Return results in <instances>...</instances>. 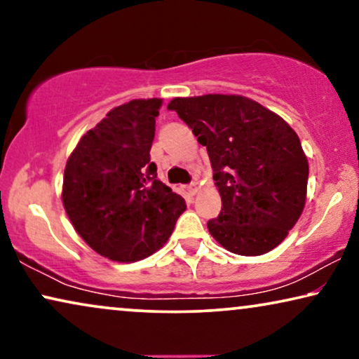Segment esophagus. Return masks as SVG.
I'll use <instances>...</instances> for the list:
<instances>
[{"instance_id": "obj_1", "label": "esophagus", "mask_w": 359, "mask_h": 359, "mask_svg": "<svg viewBox=\"0 0 359 359\" xmlns=\"http://www.w3.org/2000/svg\"><path fill=\"white\" fill-rule=\"evenodd\" d=\"M188 191H189V194H196L199 191V186H198V183H191L189 186H188Z\"/></svg>"}]
</instances>
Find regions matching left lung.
Listing matches in <instances>:
<instances>
[{
  "label": "left lung",
  "mask_w": 359,
  "mask_h": 359,
  "mask_svg": "<svg viewBox=\"0 0 359 359\" xmlns=\"http://www.w3.org/2000/svg\"><path fill=\"white\" fill-rule=\"evenodd\" d=\"M208 149L222 210L208 229L225 250L258 257L276 248L301 217L309 163L301 140L276 112L240 95L175 97Z\"/></svg>",
  "instance_id": "8db88e82"
}]
</instances>
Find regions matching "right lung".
Listing matches in <instances>:
<instances>
[{
    "label": "right lung",
    "mask_w": 359,
    "mask_h": 359,
    "mask_svg": "<svg viewBox=\"0 0 359 359\" xmlns=\"http://www.w3.org/2000/svg\"><path fill=\"white\" fill-rule=\"evenodd\" d=\"M161 100H132L107 112L68 156L62 201L78 235L101 257L132 263L160 250L186 204L150 161Z\"/></svg>",
    "instance_id": "add662e5"
}]
</instances>
